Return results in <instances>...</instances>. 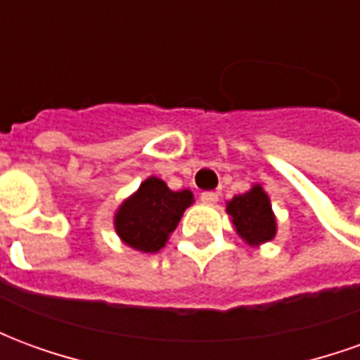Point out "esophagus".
Listing matches in <instances>:
<instances>
[{"instance_id":"obj_1","label":"esophagus","mask_w":360,"mask_h":360,"mask_svg":"<svg viewBox=\"0 0 360 360\" xmlns=\"http://www.w3.org/2000/svg\"><path fill=\"white\" fill-rule=\"evenodd\" d=\"M200 200L206 204H216L218 202V193H214V191H204L202 195H200Z\"/></svg>"}]
</instances>
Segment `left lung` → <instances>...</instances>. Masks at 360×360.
<instances>
[{
  "label": "left lung",
  "instance_id": "obj_1",
  "mask_svg": "<svg viewBox=\"0 0 360 360\" xmlns=\"http://www.w3.org/2000/svg\"><path fill=\"white\" fill-rule=\"evenodd\" d=\"M226 210L231 216L235 231L250 247H258L276 237V216L271 212L270 198L260 185H252L245 195L233 196Z\"/></svg>",
  "mask_w": 360,
  "mask_h": 360
}]
</instances>
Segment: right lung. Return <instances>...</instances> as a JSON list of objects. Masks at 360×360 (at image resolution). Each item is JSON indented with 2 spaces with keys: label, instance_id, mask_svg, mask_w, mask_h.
<instances>
[{
  "label": "right lung",
  "instance_id": "obj_1",
  "mask_svg": "<svg viewBox=\"0 0 360 360\" xmlns=\"http://www.w3.org/2000/svg\"><path fill=\"white\" fill-rule=\"evenodd\" d=\"M195 202L191 191H172L164 181L148 177L119 206L113 226L119 239L141 252H158L175 231L183 212Z\"/></svg>",
  "mask_w": 360,
  "mask_h": 360
}]
</instances>
